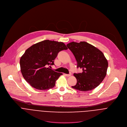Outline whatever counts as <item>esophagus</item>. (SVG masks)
I'll return each mask as SVG.
<instances>
[{
    "label": "esophagus",
    "mask_w": 127,
    "mask_h": 127,
    "mask_svg": "<svg viewBox=\"0 0 127 127\" xmlns=\"http://www.w3.org/2000/svg\"><path fill=\"white\" fill-rule=\"evenodd\" d=\"M64 74V75H65V76H70L71 75V73H70L69 74Z\"/></svg>",
    "instance_id": "esophagus-1"
}]
</instances>
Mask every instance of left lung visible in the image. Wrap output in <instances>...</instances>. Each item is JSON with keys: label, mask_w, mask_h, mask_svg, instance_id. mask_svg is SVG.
Segmentation results:
<instances>
[{"label": "left lung", "mask_w": 127, "mask_h": 127, "mask_svg": "<svg viewBox=\"0 0 127 127\" xmlns=\"http://www.w3.org/2000/svg\"><path fill=\"white\" fill-rule=\"evenodd\" d=\"M66 46L75 58L77 67L82 69V73L73 74L77 83L71 87L81 91L97 87L106 76L108 66L103 53L86 42H72Z\"/></svg>", "instance_id": "left-lung-1"}]
</instances>
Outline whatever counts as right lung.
<instances>
[{
	"label": "right lung",
	"mask_w": 127,
	"mask_h": 127,
	"mask_svg": "<svg viewBox=\"0 0 127 127\" xmlns=\"http://www.w3.org/2000/svg\"><path fill=\"white\" fill-rule=\"evenodd\" d=\"M67 48L63 42L49 40L36 43L27 49L21 57V71L25 80L39 90L53 88L63 74L52 69L58 53Z\"/></svg>",
	"instance_id": "1"
}]
</instances>
